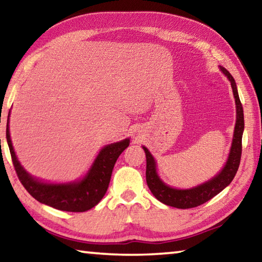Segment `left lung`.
I'll return each instance as SVG.
<instances>
[{
  "label": "left lung",
  "mask_w": 262,
  "mask_h": 262,
  "mask_svg": "<svg viewBox=\"0 0 262 262\" xmlns=\"http://www.w3.org/2000/svg\"><path fill=\"white\" fill-rule=\"evenodd\" d=\"M225 76L229 78L230 83H231V88L233 91L234 101H236V112H237V119H236V126H234L233 132V139L231 149H230V154L228 157V161L225 163L224 167L222 171L214 178L206 181L205 184H201L196 186V187L189 188V189H177L172 188L167 186L165 183H163L157 174L156 171V162L150 154L149 150L143 147L145 152V157H147V171H145V179H147V184L149 189L151 190L154 196L157 199L158 201L166 206H171L174 208H179V209H188V208H194L202 205L207 201H209L215 195L222 192L230 183L233 180L234 176H236L239 164H241V157H242V137L244 132V112L243 106L239 99L237 85L234 82L233 77L231 76L227 69L224 67H220Z\"/></svg>",
  "instance_id": "left-lung-1"
}]
</instances>
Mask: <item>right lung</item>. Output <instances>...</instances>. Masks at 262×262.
Segmentation results:
<instances>
[{
	"instance_id": "right-lung-1",
	"label": "right lung",
	"mask_w": 262,
	"mask_h": 262,
	"mask_svg": "<svg viewBox=\"0 0 262 262\" xmlns=\"http://www.w3.org/2000/svg\"><path fill=\"white\" fill-rule=\"evenodd\" d=\"M10 115V112H9ZM7 142L12 163L21 185L35 200L55 209L82 212L94 208L108 188L114 164L121 152L129 145V139L105 145L83 179L67 184H48L35 179L24 170L12 147L9 120L7 122Z\"/></svg>"
}]
</instances>
